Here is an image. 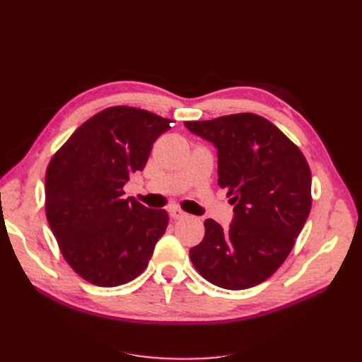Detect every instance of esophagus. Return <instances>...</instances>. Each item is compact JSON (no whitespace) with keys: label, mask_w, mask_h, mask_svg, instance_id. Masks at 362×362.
<instances>
[{"label":"esophagus","mask_w":362,"mask_h":362,"mask_svg":"<svg viewBox=\"0 0 362 362\" xmlns=\"http://www.w3.org/2000/svg\"><path fill=\"white\" fill-rule=\"evenodd\" d=\"M169 216L173 218V221H180V218L187 217V214H185L184 211H181L180 208H170V210H169Z\"/></svg>","instance_id":"34e87169"}]
</instances>
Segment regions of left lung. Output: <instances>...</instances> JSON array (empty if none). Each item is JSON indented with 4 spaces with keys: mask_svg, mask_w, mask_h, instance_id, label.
I'll list each match as a JSON object with an SVG mask.
<instances>
[{
    "mask_svg": "<svg viewBox=\"0 0 362 362\" xmlns=\"http://www.w3.org/2000/svg\"><path fill=\"white\" fill-rule=\"evenodd\" d=\"M217 149L218 185L234 205L223 229L204 222V240L190 249L194 269L226 290L258 286L278 270L311 210V170L299 148L267 119L240 113L184 122Z\"/></svg>",
    "mask_w": 362,
    "mask_h": 362,
    "instance_id": "left-lung-1",
    "label": "left lung"
}]
</instances>
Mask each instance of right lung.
<instances>
[{"label": "right lung", "instance_id": "1", "mask_svg": "<svg viewBox=\"0 0 362 362\" xmlns=\"http://www.w3.org/2000/svg\"><path fill=\"white\" fill-rule=\"evenodd\" d=\"M172 120L110 107L84 122L48 164L45 210L62 254L100 287L133 281L148 266L169 216L124 198L129 175L145 169L152 144Z\"/></svg>", "mask_w": 362, "mask_h": 362}]
</instances>
